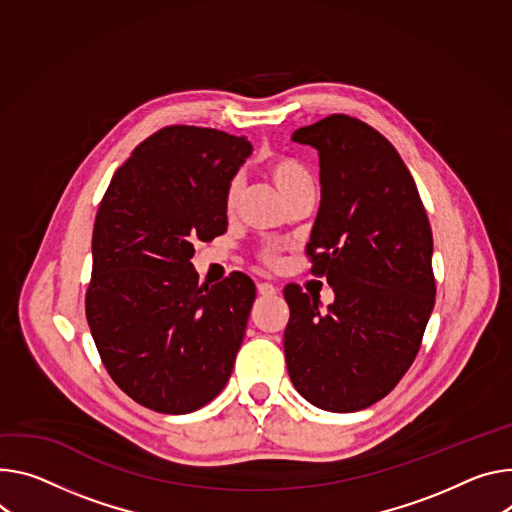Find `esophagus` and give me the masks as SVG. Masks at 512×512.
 <instances>
[{"mask_svg": "<svg viewBox=\"0 0 512 512\" xmlns=\"http://www.w3.org/2000/svg\"><path fill=\"white\" fill-rule=\"evenodd\" d=\"M257 292H259L261 296H275V294H277V288L271 286V284H267V282H259V284H257Z\"/></svg>", "mask_w": 512, "mask_h": 512, "instance_id": "esophagus-1", "label": "esophagus"}]
</instances>
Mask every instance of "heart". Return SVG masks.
I'll list each match as a JSON object with an SVG mask.
<instances>
[{
  "instance_id": "1",
  "label": "heart",
  "mask_w": 512,
  "mask_h": 512,
  "mask_svg": "<svg viewBox=\"0 0 512 512\" xmlns=\"http://www.w3.org/2000/svg\"><path fill=\"white\" fill-rule=\"evenodd\" d=\"M265 171L269 179L275 183V188L282 192V196L290 202L304 192H314V175L312 171L298 159L288 155H275L267 159ZM245 183L241 175H232L226 192H224V206L228 212L235 210L243 198ZM257 257L265 267H277L282 263V249L277 245H263L257 249Z\"/></svg>"
}]
</instances>
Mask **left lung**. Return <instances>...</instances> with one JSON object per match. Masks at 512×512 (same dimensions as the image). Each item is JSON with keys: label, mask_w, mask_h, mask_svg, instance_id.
Returning <instances> with one entry per match:
<instances>
[{"label": "left lung", "mask_w": 512, "mask_h": 512, "mask_svg": "<svg viewBox=\"0 0 512 512\" xmlns=\"http://www.w3.org/2000/svg\"><path fill=\"white\" fill-rule=\"evenodd\" d=\"M294 141L318 149L322 200L306 255L335 302L320 312L316 296L284 288L288 374L314 406L355 412L388 396L421 349L437 292L433 230L408 167L376 128L331 114Z\"/></svg>", "instance_id": "left-lung-1"}]
</instances>
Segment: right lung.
Masks as SVG:
<instances>
[{
	"mask_svg": "<svg viewBox=\"0 0 512 512\" xmlns=\"http://www.w3.org/2000/svg\"><path fill=\"white\" fill-rule=\"evenodd\" d=\"M249 153L235 134L165 126L118 167L100 202L87 324L116 386L155 412H194L232 374L255 284L232 271L198 286L190 259L198 239L226 232V185Z\"/></svg>",
	"mask_w": 512,
	"mask_h": 512,
	"instance_id": "right-lung-1",
	"label": "right lung"
}]
</instances>
